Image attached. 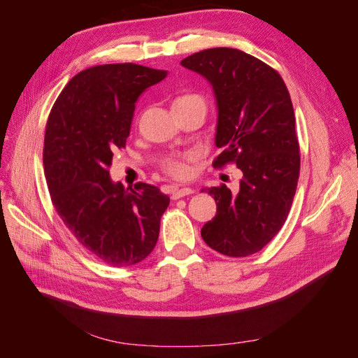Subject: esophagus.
Returning a JSON list of instances; mask_svg holds the SVG:
<instances>
[{
  "instance_id": "1",
  "label": "esophagus",
  "mask_w": 358,
  "mask_h": 358,
  "mask_svg": "<svg viewBox=\"0 0 358 358\" xmlns=\"http://www.w3.org/2000/svg\"><path fill=\"white\" fill-rule=\"evenodd\" d=\"M191 194H194V189H192V188L182 187V188H176L175 191H173L171 199H173V200H178V199L185 197V196H191Z\"/></svg>"
}]
</instances>
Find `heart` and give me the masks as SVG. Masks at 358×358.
I'll use <instances>...</instances> for the list:
<instances>
[{
    "label": "heart",
    "mask_w": 358,
    "mask_h": 358,
    "mask_svg": "<svg viewBox=\"0 0 358 358\" xmlns=\"http://www.w3.org/2000/svg\"><path fill=\"white\" fill-rule=\"evenodd\" d=\"M194 100H203L200 95L196 94H185L180 95L179 99L175 100L173 104H180V103H189ZM194 159V155H178V157H166L159 162V169L162 173H166L167 176L173 179H187L191 173L189 162Z\"/></svg>",
    "instance_id": "b5f03b06"
}]
</instances>
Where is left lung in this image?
Masks as SVG:
<instances>
[{
	"label": "left lung",
	"mask_w": 358,
	"mask_h": 358,
	"mask_svg": "<svg viewBox=\"0 0 358 358\" xmlns=\"http://www.w3.org/2000/svg\"><path fill=\"white\" fill-rule=\"evenodd\" d=\"M180 64L213 86L221 149L213 169L234 164L243 173L237 194L224 183L203 189L216 215L201 237L222 255H252L282 229L296 196L300 146L289 92L273 67L239 49H206Z\"/></svg>",
	"instance_id": "left-lung-1"
}]
</instances>
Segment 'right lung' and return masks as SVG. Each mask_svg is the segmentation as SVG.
<instances>
[{
    "mask_svg": "<svg viewBox=\"0 0 358 358\" xmlns=\"http://www.w3.org/2000/svg\"><path fill=\"white\" fill-rule=\"evenodd\" d=\"M166 76L133 62L90 67L67 83L48 117L43 167L53 208L86 251L113 267L154 251L170 203L154 185L125 189L109 176L138 95Z\"/></svg>",
    "mask_w": 358,
    "mask_h": 358,
    "instance_id": "right-lung-1",
    "label": "right lung"
}]
</instances>
